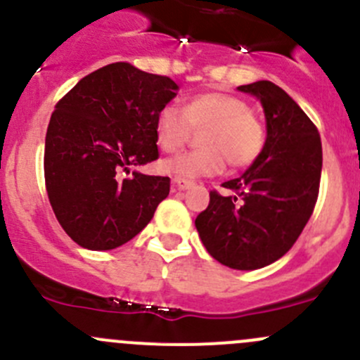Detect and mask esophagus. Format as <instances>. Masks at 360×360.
Here are the masks:
<instances>
[{
    "mask_svg": "<svg viewBox=\"0 0 360 360\" xmlns=\"http://www.w3.org/2000/svg\"><path fill=\"white\" fill-rule=\"evenodd\" d=\"M193 184H195L193 181L184 179V177H176V179H174V186H176L177 190H190Z\"/></svg>",
    "mask_w": 360,
    "mask_h": 360,
    "instance_id": "1",
    "label": "esophagus"
}]
</instances>
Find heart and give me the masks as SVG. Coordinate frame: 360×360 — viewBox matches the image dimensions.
Segmentation results:
<instances>
[{"label":"heart","mask_w":360,"mask_h":360,"mask_svg":"<svg viewBox=\"0 0 360 360\" xmlns=\"http://www.w3.org/2000/svg\"><path fill=\"white\" fill-rule=\"evenodd\" d=\"M202 134V150L188 151L162 162L163 172L184 179L214 176L224 165L245 169L261 157L266 143V129L259 116L240 97L221 92H205L191 97L184 110L165 104L157 115L155 136L160 150L179 151L193 136Z\"/></svg>","instance_id":"obj_1"}]
</instances>
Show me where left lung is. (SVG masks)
<instances>
[{"instance_id": "8db88e82", "label": "left lung", "mask_w": 360, "mask_h": 360, "mask_svg": "<svg viewBox=\"0 0 360 360\" xmlns=\"http://www.w3.org/2000/svg\"><path fill=\"white\" fill-rule=\"evenodd\" d=\"M238 90L263 104L264 150L244 176L221 184L231 195L210 191L195 226L214 259L256 270L281 259L307 226L321 186L322 143L314 122L278 85L263 79Z\"/></svg>"}]
</instances>
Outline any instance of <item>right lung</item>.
Wrapping results in <instances>:
<instances>
[{"mask_svg":"<svg viewBox=\"0 0 360 360\" xmlns=\"http://www.w3.org/2000/svg\"><path fill=\"white\" fill-rule=\"evenodd\" d=\"M177 89L169 76L112 63L56 104L45 139V188L57 221L78 245L120 248L167 198L169 177L128 174L160 157L157 115Z\"/></svg>","mask_w":360,"mask_h":360,"instance_id":"right-lung-1","label":"right lung"}]
</instances>
